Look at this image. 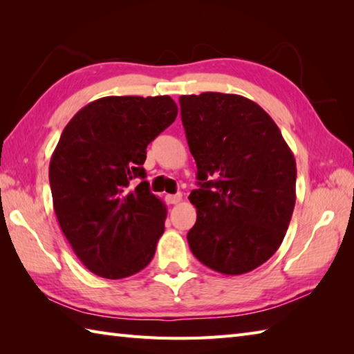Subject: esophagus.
I'll use <instances>...</instances> for the list:
<instances>
[{
  "label": "esophagus",
  "instance_id": "esophagus-1",
  "mask_svg": "<svg viewBox=\"0 0 354 354\" xmlns=\"http://www.w3.org/2000/svg\"><path fill=\"white\" fill-rule=\"evenodd\" d=\"M181 199H183V194H167V196H165V201H167V204H178V202H181Z\"/></svg>",
  "mask_w": 354,
  "mask_h": 354
}]
</instances>
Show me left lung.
Listing matches in <instances>:
<instances>
[{
  "instance_id": "8db88e82",
  "label": "left lung",
  "mask_w": 354,
  "mask_h": 354,
  "mask_svg": "<svg viewBox=\"0 0 354 354\" xmlns=\"http://www.w3.org/2000/svg\"><path fill=\"white\" fill-rule=\"evenodd\" d=\"M179 104L199 181L189 196L198 213L190 250L216 272H251L288 231L295 158L274 120L246 97L202 93L181 95Z\"/></svg>"
}]
</instances>
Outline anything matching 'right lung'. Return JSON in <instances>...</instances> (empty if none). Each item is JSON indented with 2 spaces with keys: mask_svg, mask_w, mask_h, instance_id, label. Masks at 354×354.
I'll return each mask as SVG.
<instances>
[{
  "mask_svg": "<svg viewBox=\"0 0 354 354\" xmlns=\"http://www.w3.org/2000/svg\"><path fill=\"white\" fill-rule=\"evenodd\" d=\"M169 95H109L74 115L50 160L53 208L74 254L93 274L120 280L145 269L167 208L145 179L146 147L175 122Z\"/></svg>",
  "mask_w": 354,
  "mask_h": 354,
  "instance_id": "obj_1",
  "label": "right lung"
}]
</instances>
